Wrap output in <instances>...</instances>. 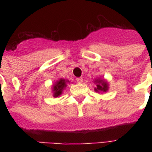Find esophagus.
<instances>
[{"mask_svg":"<svg viewBox=\"0 0 152 152\" xmlns=\"http://www.w3.org/2000/svg\"><path fill=\"white\" fill-rule=\"evenodd\" d=\"M76 82L78 83H83V78L82 77H79V78L76 79Z\"/></svg>","mask_w":152,"mask_h":152,"instance_id":"obj_1","label":"esophagus"}]
</instances>
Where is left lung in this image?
<instances>
[{
	"instance_id": "obj_1",
	"label": "left lung",
	"mask_w": 152,
	"mask_h": 152,
	"mask_svg": "<svg viewBox=\"0 0 152 152\" xmlns=\"http://www.w3.org/2000/svg\"><path fill=\"white\" fill-rule=\"evenodd\" d=\"M95 83V88H94L95 91L98 93L106 92L109 90V83L108 81L103 78H96L94 80Z\"/></svg>"
}]
</instances>
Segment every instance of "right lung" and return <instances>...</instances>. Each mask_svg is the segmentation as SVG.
Returning <instances> with one entry per match:
<instances>
[{"label": "right lung", "mask_w": 152, "mask_h": 152, "mask_svg": "<svg viewBox=\"0 0 152 152\" xmlns=\"http://www.w3.org/2000/svg\"><path fill=\"white\" fill-rule=\"evenodd\" d=\"M70 83L69 80L64 79H59L55 82L52 86V93L53 96L54 98L59 97L61 95L64 89L67 87V83Z\"/></svg>", "instance_id": "1"}]
</instances>
